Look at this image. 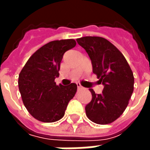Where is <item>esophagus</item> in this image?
Here are the masks:
<instances>
[{
	"label": "esophagus",
	"mask_w": 150,
	"mask_h": 150,
	"mask_svg": "<svg viewBox=\"0 0 150 150\" xmlns=\"http://www.w3.org/2000/svg\"><path fill=\"white\" fill-rule=\"evenodd\" d=\"M77 88H78V90H81L82 88H83V87H82L79 83H77Z\"/></svg>",
	"instance_id": "1"
}]
</instances>
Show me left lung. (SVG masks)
Segmentation results:
<instances>
[{"instance_id": "obj_1", "label": "left lung", "mask_w": 150, "mask_h": 150, "mask_svg": "<svg viewBox=\"0 0 150 150\" xmlns=\"http://www.w3.org/2000/svg\"><path fill=\"white\" fill-rule=\"evenodd\" d=\"M91 60L92 71L104 88L101 94L92 95L85 110L88 119L99 125H108L121 116L133 92L134 77L123 54L109 41L87 36L76 39Z\"/></svg>"}]
</instances>
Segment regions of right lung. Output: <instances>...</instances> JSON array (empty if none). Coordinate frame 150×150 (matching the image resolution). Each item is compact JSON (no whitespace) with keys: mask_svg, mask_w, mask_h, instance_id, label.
Wrapping results in <instances>:
<instances>
[{"mask_svg":"<svg viewBox=\"0 0 150 150\" xmlns=\"http://www.w3.org/2000/svg\"><path fill=\"white\" fill-rule=\"evenodd\" d=\"M76 45L74 39L46 43L30 56L18 77V88L25 107L39 121L55 122L63 117L77 85H57L60 62L66 51Z\"/></svg>","mask_w":150,"mask_h":150,"instance_id":"1","label":"right lung"}]
</instances>
